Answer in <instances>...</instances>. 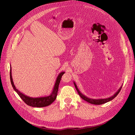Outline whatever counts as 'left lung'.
<instances>
[{
  "instance_id": "1",
  "label": "left lung",
  "mask_w": 135,
  "mask_h": 135,
  "mask_svg": "<svg viewBox=\"0 0 135 135\" xmlns=\"http://www.w3.org/2000/svg\"><path fill=\"white\" fill-rule=\"evenodd\" d=\"M74 85H75V87L76 89V91L78 92V93L79 95L80 96V97L81 98V99H83L84 100L87 101L88 103H90V104H95V105H101V104H105V103H108V102L112 100L113 99H114L117 95L119 93L120 89L122 88V87L119 88V90H118L115 94L113 96H112V97H109V98H107V99H89V98L85 96L84 95H83L82 93H80V92L79 91V89H78L77 88V86L76 84L75 83V82H74Z\"/></svg>"
}]
</instances>
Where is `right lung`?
<instances>
[{"label": "right lung", "instance_id": "right-lung-1", "mask_svg": "<svg viewBox=\"0 0 135 135\" xmlns=\"http://www.w3.org/2000/svg\"><path fill=\"white\" fill-rule=\"evenodd\" d=\"M65 72H61L60 73L59 75H58L57 78L56 83L55 84L54 89H53L52 92L51 93L50 96H45V97H36V98H32L27 96L25 95H23L21 92H20L17 89H16L15 85L13 83V79H12V73H11V67L10 69V79L11 84L13 87L15 91L17 93L18 95L20 96V97L21 98V99L25 102V103L27 105L31 106L32 107H37V108H42V107H45L51 105L53 102H54L57 97V92L59 89V84L60 82V80L62 77V75L64 74Z\"/></svg>", "mask_w": 135, "mask_h": 135}]
</instances>
